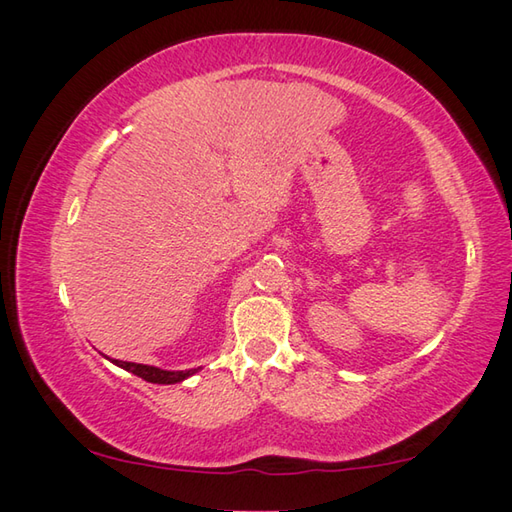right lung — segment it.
<instances>
[{
    "label": "right lung",
    "instance_id": "right-lung-1",
    "mask_svg": "<svg viewBox=\"0 0 512 512\" xmlns=\"http://www.w3.org/2000/svg\"><path fill=\"white\" fill-rule=\"evenodd\" d=\"M110 359V357H106ZM115 366L124 368L128 372H133V375L142 377L144 381H151V384H180V381H185L187 377L196 375L201 368H189V370H162V368H155V366H146V363H133V361H119V359H110Z\"/></svg>",
    "mask_w": 512,
    "mask_h": 512
}]
</instances>
